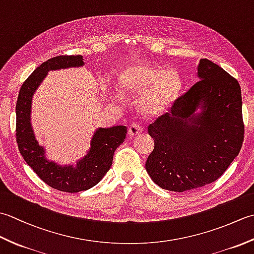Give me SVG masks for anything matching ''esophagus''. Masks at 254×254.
<instances>
[{
	"instance_id": "1",
	"label": "esophagus",
	"mask_w": 254,
	"mask_h": 254,
	"mask_svg": "<svg viewBox=\"0 0 254 254\" xmlns=\"http://www.w3.org/2000/svg\"><path fill=\"white\" fill-rule=\"evenodd\" d=\"M142 131H143V128H142L141 126H139V124H137V123H132L131 126L128 127L127 133H128V135H130L131 137H134V136L139 135V134L142 133Z\"/></svg>"
}]
</instances>
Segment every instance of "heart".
Segmentation results:
<instances>
[{
    "label": "heart",
    "instance_id": "heart-1",
    "mask_svg": "<svg viewBox=\"0 0 254 254\" xmlns=\"http://www.w3.org/2000/svg\"><path fill=\"white\" fill-rule=\"evenodd\" d=\"M116 85L121 95H141L139 110L145 117L154 118L164 115L174 106L179 97L182 82L175 69L138 62L121 71ZM116 97L120 98L118 94Z\"/></svg>",
    "mask_w": 254,
    "mask_h": 254
}]
</instances>
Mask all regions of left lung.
Here are the masks:
<instances>
[{
    "label": "left lung",
    "mask_w": 254,
    "mask_h": 254,
    "mask_svg": "<svg viewBox=\"0 0 254 254\" xmlns=\"http://www.w3.org/2000/svg\"><path fill=\"white\" fill-rule=\"evenodd\" d=\"M196 76L170 112L148 127L155 147L145 168L165 190L185 192L216 181L244 142L238 80L207 59L199 60Z\"/></svg>",
    "instance_id": "obj_1"
}]
</instances>
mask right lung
Listing matches in <instances>:
<instances>
[{
  "mask_svg": "<svg viewBox=\"0 0 254 254\" xmlns=\"http://www.w3.org/2000/svg\"><path fill=\"white\" fill-rule=\"evenodd\" d=\"M82 56H59L38 66L21 85L16 102V139L19 153L40 179L59 191H85L98 183L112 165L113 154L124 142L127 127H98L90 139L87 153L76 165H59L47 158L46 149L38 143L31 126L32 97L50 71L80 67Z\"/></svg>",
  "mask_w": 254,
  "mask_h": 254,
  "instance_id": "right-lung-1",
  "label": "right lung"
}]
</instances>
